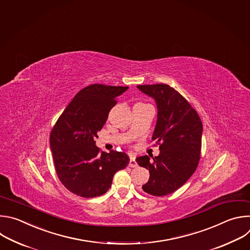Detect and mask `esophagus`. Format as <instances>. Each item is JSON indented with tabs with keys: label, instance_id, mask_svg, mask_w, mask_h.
<instances>
[{
	"label": "esophagus",
	"instance_id": "esophagus-1",
	"mask_svg": "<svg viewBox=\"0 0 250 250\" xmlns=\"http://www.w3.org/2000/svg\"><path fill=\"white\" fill-rule=\"evenodd\" d=\"M129 167H138V164H137V162H136V160H135L134 157H131V158H130Z\"/></svg>",
	"mask_w": 250,
	"mask_h": 250
}]
</instances>
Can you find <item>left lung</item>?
<instances>
[{
	"mask_svg": "<svg viewBox=\"0 0 250 250\" xmlns=\"http://www.w3.org/2000/svg\"><path fill=\"white\" fill-rule=\"evenodd\" d=\"M157 105V123L152 140L160 155L136 159L149 171L142 188L153 196H165L180 188L194 173L200 160L203 125L195 109L174 88L165 83L137 85Z\"/></svg>",
	"mask_w": 250,
	"mask_h": 250,
	"instance_id": "1",
	"label": "left lung"
}]
</instances>
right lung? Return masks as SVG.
I'll return each instance as SVG.
<instances>
[{"mask_svg":"<svg viewBox=\"0 0 250 250\" xmlns=\"http://www.w3.org/2000/svg\"><path fill=\"white\" fill-rule=\"evenodd\" d=\"M128 86L90 84L80 90L65 108L50 135L55 169L74 194L93 198L111 187L114 174L130 162L126 153L99 152L97 132L107 120L116 98Z\"/></svg>","mask_w":250,"mask_h":250,"instance_id":"obj_1","label":"right lung"}]
</instances>
